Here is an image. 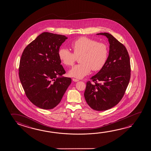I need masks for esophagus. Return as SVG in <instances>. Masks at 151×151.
I'll use <instances>...</instances> for the list:
<instances>
[{
	"label": "esophagus",
	"instance_id": "esophagus-1",
	"mask_svg": "<svg viewBox=\"0 0 151 151\" xmlns=\"http://www.w3.org/2000/svg\"><path fill=\"white\" fill-rule=\"evenodd\" d=\"M73 81H74V82H78L79 81V80L77 79H75V78H73Z\"/></svg>",
	"mask_w": 151,
	"mask_h": 151
}]
</instances>
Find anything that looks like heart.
<instances>
[{"instance_id":"heart-1","label":"heart","mask_w":151,"mask_h":151,"mask_svg":"<svg viewBox=\"0 0 151 151\" xmlns=\"http://www.w3.org/2000/svg\"><path fill=\"white\" fill-rule=\"evenodd\" d=\"M73 52L65 48L59 50L58 57L63 64L67 66L73 65L79 57V64L68 72L73 77L82 78L94 71L101 70L106 64L109 56V48L103 42L88 37H82L73 41L70 44Z\"/></svg>"}]
</instances>
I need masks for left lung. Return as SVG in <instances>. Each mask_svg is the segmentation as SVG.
<instances>
[{"label":"left lung","mask_w":151,"mask_h":151,"mask_svg":"<svg viewBox=\"0 0 151 151\" xmlns=\"http://www.w3.org/2000/svg\"><path fill=\"white\" fill-rule=\"evenodd\" d=\"M109 43L106 63L96 74L87 82L84 97L91 109L106 111L121 101L131 77V65L126 47L111 34L101 32Z\"/></svg>","instance_id":"1"}]
</instances>
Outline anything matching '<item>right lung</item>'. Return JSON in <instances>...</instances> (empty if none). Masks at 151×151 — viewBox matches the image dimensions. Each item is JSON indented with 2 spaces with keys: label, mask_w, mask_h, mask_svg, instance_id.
<instances>
[{
  "label": "right lung",
  "mask_w": 151,
  "mask_h": 151,
  "mask_svg": "<svg viewBox=\"0 0 151 151\" xmlns=\"http://www.w3.org/2000/svg\"><path fill=\"white\" fill-rule=\"evenodd\" d=\"M67 39L64 35L42 32L22 52L20 82L28 99L40 109L56 106L71 84L70 78L62 76L66 72L58 57L60 46Z\"/></svg>",
  "instance_id": "1"
}]
</instances>
